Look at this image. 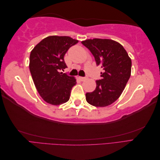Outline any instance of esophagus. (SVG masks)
I'll list each match as a JSON object with an SVG mask.
<instances>
[{
    "label": "esophagus",
    "mask_w": 160,
    "mask_h": 160,
    "mask_svg": "<svg viewBox=\"0 0 160 160\" xmlns=\"http://www.w3.org/2000/svg\"><path fill=\"white\" fill-rule=\"evenodd\" d=\"M79 79H81V81H85V80H86L87 79H88V77H80Z\"/></svg>",
    "instance_id": "34e87169"
}]
</instances>
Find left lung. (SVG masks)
<instances>
[{
    "label": "left lung",
    "mask_w": 160,
    "mask_h": 160,
    "mask_svg": "<svg viewBox=\"0 0 160 160\" xmlns=\"http://www.w3.org/2000/svg\"><path fill=\"white\" fill-rule=\"evenodd\" d=\"M81 43L93 54L97 65L103 70L102 79L96 81L93 92L86 93V100L95 107H106L122 93L131 76L132 60L123 47L113 40L93 38Z\"/></svg>",
    "instance_id": "8db88e82"
}]
</instances>
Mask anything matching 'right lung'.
Here are the masks:
<instances>
[{
	"instance_id": "add662e5",
	"label": "right lung",
	"mask_w": 160,
	"mask_h": 160,
	"mask_svg": "<svg viewBox=\"0 0 160 160\" xmlns=\"http://www.w3.org/2000/svg\"><path fill=\"white\" fill-rule=\"evenodd\" d=\"M78 42L67 36H49L31 51V74L38 93L47 103L59 105L69 101L76 79L60 71L67 67L65 53Z\"/></svg>"
}]
</instances>
